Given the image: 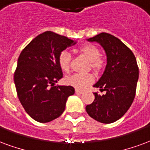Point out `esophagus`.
I'll return each mask as SVG.
<instances>
[{
	"instance_id": "esophagus-1",
	"label": "esophagus",
	"mask_w": 150,
	"mask_h": 150,
	"mask_svg": "<svg viewBox=\"0 0 150 150\" xmlns=\"http://www.w3.org/2000/svg\"><path fill=\"white\" fill-rule=\"evenodd\" d=\"M83 91L82 90H79V89H75V93L76 94H78V95H79V94H82L83 93Z\"/></svg>"
}]
</instances>
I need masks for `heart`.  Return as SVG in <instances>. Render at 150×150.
Masks as SVG:
<instances>
[{
	"label": "heart",
	"instance_id": "1",
	"mask_svg": "<svg viewBox=\"0 0 150 150\" xmlns=\"http://www.w3.org/2000/svg\"><path fill=\"white\" fill-rule=\"evenodd\" d=\"M79 51L86 58L91 60V66L95 71H101L105 67V60L100 57V51L94 44H84L79 47ZM58 64L64 72H68L71 67V54L68 51H62L58 57ZM95 76L91 73L81 74L76 73L66 76L64 81L67 85L77 89H83L85 86L93 83Z\"/></svg>",
	"mask_w": 150,
	"mask_h": 150
}]
</instances>
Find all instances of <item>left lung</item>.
I'll use <instances>...</instances> for the list:
<instances>
[{
    "instance_id": "obj_1",
    "label": "left lung",
    "mask_w": 150,
    "mask_h": 150,
    "mask_svg": "<svg viewBox=\"0 0 150 150\" xmlns=\"http://www.w3.org/2000/svg\"><path fill=\"white\" fill-rule=\"evenodd\" d=\"M105 50L107 64L100 79L94 85L103 95L94 93L95 100L86 106L90 117L102 123L115 122L125 115L136 95L139 69L135 55L115 35L102 33L92 38Z\"/></svg>"
}]
</instances>
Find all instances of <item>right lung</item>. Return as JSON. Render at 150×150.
Returning <instances> with one entry per match:
<instances>
[{
  "label": "right lung",
  "mask_w": 150,
  "mask_h": 150,
  "mask_svg": "<svg viewBox=\"0 0 150 150\" xmlns=\"http://www.w3.org/2000/svg\"><path fill=\"white\" fill-rule=\"evenodd\" d=\"M75 42L47 31L24 47L17 61L14 83L17 96L28 115L39 122H48L60 116L66 102L74 95L71 86H55L63 72L59 53Z\"/></svg>",
  "instance_id": "add662e5"
}]
</instances>
